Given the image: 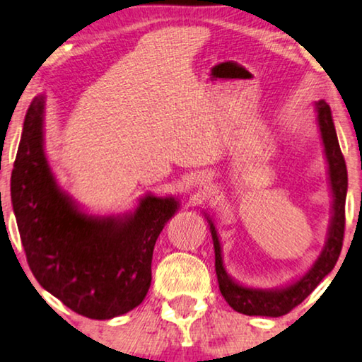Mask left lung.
Wrapping results in <instances>:
<instances>
[{"label":"left lung","mask_w":362,"mask_h":362,"mask_svg":"<svg viewBox=\"0 0 362 362\" xmlns=\"http://www.w3.org/2000/svg\"><path fill=\"white\" fill-rule=\"evenodd\" d=\"M316 112H318L321 140H323L326 161H328L329 186L331 194H333V216H331L325 249L321 250L318 260L315 262L313 267L301 279L274 290L249 288V286L237 284L235 280H232L227 275L224 262H222V250L217 230L209 216L206 214L207 222H209L212 242H214L216 275L217 281H219L221 293L227 303L239 313L249 316H272V318L286 315L318 286L320 281L334 269L336 262L339 259L344 237V204L346 192H348V170H346L343 153H341L338 136H336L329 105L325 100L316 102Z\"/></svg>","instance_id":"obj_1"}]
</instances>
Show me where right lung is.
Returning a JSON list of instances; mask_svg holds the SVG:
<instances>
[{"mask_svg": "<svg viewBox=\"0 0 362 362\" xmlns=\"http://www.w3.org/2000/svg\"><path fill=\"white\" fill-rule=\"evenodd\" d=\"M46 97L24 118L11 201L26 259L39 285L67 308L110 320L135 308L151 285L156 239L177 211L175 197L146 194L127 216H88L57 186L44 153Z\"/></svg>", "mask_w": 362, "mask_h": 362, "instance_id": "1", "label": "right lung"}]
</instances>
